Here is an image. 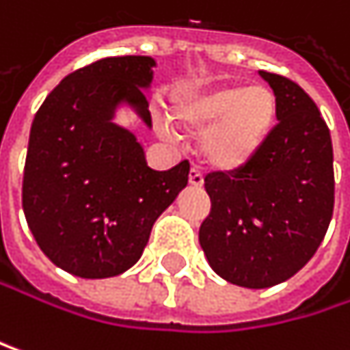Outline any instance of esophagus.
I'll return each instance as SVG.
<instances>
[{
    "label": "esophagus",
    "mask_w": 350,
    "mask_h": 350,
    "mask_svg": "<svg viewBox=\"0 0 350 350\" xmlns=\"http://www.w3.org/2000/svg\"><path fill=\"white\" fill-rule=\"evenodd\" d=\"M189 185L191 187H197V189H201L203 187V174L199 172V170H191V174H189Z\"/></svg>",
    "instance_id": "1"
}]
</instances>
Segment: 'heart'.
Segmentation results:
<instances>
[{
	"mask_svg": "<svg viewBox=\"0 0 350 350\" xmlns=\"http://www.w3.org/2000/svg\"><path fill=\"white\" fill-rule=\"evenodd\" d=\"M277 114V96L267 85L228 81L183 88L172 98L174 122L203 133L201 157L219 172H238L252 163L271 139Z\"/></svg>",
	"mask_w": 350,
	"mask_h": 350,
	"instance_id": "obj_1",
	"label": "heart"
}]
</instances>
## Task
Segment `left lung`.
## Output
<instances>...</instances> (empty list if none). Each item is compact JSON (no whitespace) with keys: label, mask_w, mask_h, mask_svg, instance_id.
<instances>
[{"label":"left lung","mask_w":350,"mask_h":350,"mask_svg":"<svg viewBox=\"0 0 350 350\" xmlns=\"http://www.w3.org/2000/svg\"><path fill=\"white\" fill-rule=\"evenodd\" d=\"M279 102V124L258 157L205 178L211 213L199 230L211 269L265 289L291 279L322 244L334 209L330 131L316 102L291 79L260 71Z\"/></svg>","instance_id":"1"}]
</instances>
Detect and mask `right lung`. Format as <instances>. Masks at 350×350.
I'll list each match as a JSON object with an SVG mask.
<instances>
[{
  "label": "right lung",
  "instance_id": "1",
  "mask_svg": "<svg viewBox=\"0 0 350 350\" xmlns=\"http://www.w3.org/2000/svg\"><path fill=\"white\" fill-rule=\"evenodd\" d=\"M155 61L126 55L85 65L46 96L28 141L22 207L59 269L81 279L116 277L147 246L155 219L189 185V161L151 170L137 137L112 118L131 106L151 126L145 90Z\"/></svg>",
  "mask_w": 350,
  "mask_h": 350
}]
</instances>
